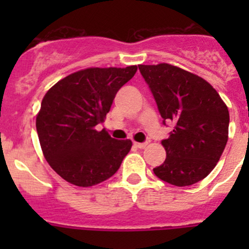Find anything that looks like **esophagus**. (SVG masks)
I'll list each match as a JSON object with an SVG mask.
<instances>
[{
  "instance_id": "1",
  "label": "esophagus",
  "mask_w": 249,
  "mask_h": 249,
  "mask_svg": "<svg viewBox=\"0 0 249 249\" xmlns=\"http://www.w3.org/2000/svg\"><path fill=\"white\" fill-rule=\"evenodd\" d=\"M134 145H135V147H136V148H140V149H143V148L147 147L148 143H147V142H143V143H137V142H135Z\"/></svg>"
}]
</instances>
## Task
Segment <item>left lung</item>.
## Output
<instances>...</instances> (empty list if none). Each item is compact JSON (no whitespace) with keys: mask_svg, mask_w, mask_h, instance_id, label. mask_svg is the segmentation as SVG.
<instances>
[{"mask_svg":"<svg viewBox=\"0 0 249 249\" xmlns=\"http://www.w3.org/2000/svg\"><path fill=\"white\" fill-rule=\"evenodd\" d=\"M162 123L175 124L161 143L166 159L153 169L164 182L187 187L214 169L228 142L229 110L201 77L169 64L140 65Z\"/></svg>","mask_w":249,"mask_h":249,"instance_id":"8db88e82","label":"left lung"}]
</instances>
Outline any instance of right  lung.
I'll return each mask as SVG.
<instances>
[{
  "label": "right lung",
  "mask_w": 249,
  "mask_h": 249,
  "mask_svg": "<svg viewBox=\"0 0 249 249\" xmlns=\"http://www.w3.org/2000/svg\"><path fill=\"white\" fill-rule=\"evenodd\" d=\"M136 71L137 66L82 70L44 95L36 118L39 143L50 167L71 184L92 187L108 179L131 149L130 140H114L95 127Z\"/></svg>",
  "instance_id": "right-lung-1"
}]
</instances>
